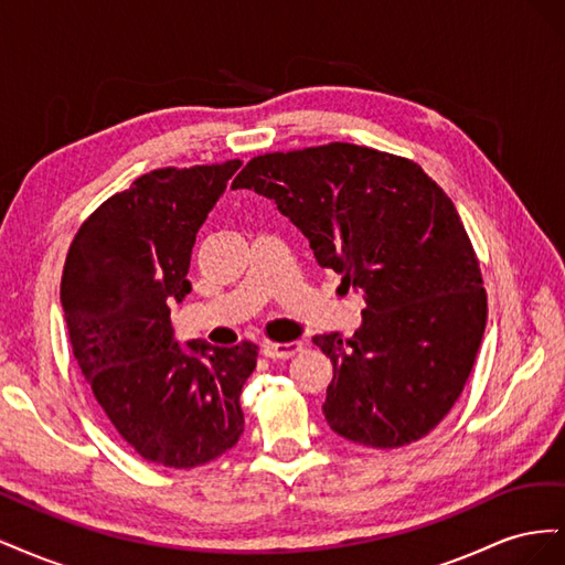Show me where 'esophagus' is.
I'll use <instances>...</instances> for the list:
<instances>
[{"instance_id":"1","label":"esophagus","mask_w":565,"mask_h":565,"mask_svg":"<svg viewBox=\"0 0 565 565\" xmlns=\"http://www.w3.org/2000/svg\"><path fill=\"white\" fill-rule=\"evenodd\" d=\"M303 349L301 341H285V344H276V341H268L264 344V355L270 361H287V358L297 355Z\"/></svg>"}]
</instances>
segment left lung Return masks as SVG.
Returning <instances> with one entry per match:
<instances>
[{
    "label": "left lung",
    "mask_w": 565,
    "mask_h": 565,
    "mask_svg": "<svg viewBox=\"0 0 565 565\" xmlns=\"http://www.w3.org/2000/svg\"><path fill=\"white\" fill-rule=\"evenodd\" d=\"M233 185L276 200L316 262L365 295L353 337H313L334 365L330 429L380 450L431 434L465 391L488 318L452 200L417 162L339 141L256 156Z\"/></svg>",
    "instance_id": "8db88e82"
}]
</instances>
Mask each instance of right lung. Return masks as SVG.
<instances>
[{
    "mask_svg": "<svg viewBox=\"0 0 565 565\" xmlns=\"http://www.w3.org/2000/svg\"><path fill=\"white\" fill-rule=\"evenodd\" d=\"M241 160L164 167L110 195L67 249L61 303L75 361L127 446L152 465L193 469L245 431L243 384L259 347L174 341L169 303L191 292L195 233Z\"/></svg>",
    "mask_w": 565,
    "mask_h": 565,
    "instance_id": "right-lung-1",
    "label": "right lung"
}]
</instances>
